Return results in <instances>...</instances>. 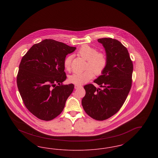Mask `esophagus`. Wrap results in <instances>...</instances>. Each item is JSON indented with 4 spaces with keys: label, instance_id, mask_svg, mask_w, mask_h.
<instances>
[{
    "label": "esophagus",
    "instance_id": "obj_1",
    "mask_svg": "<svg viewBox=\"0 0 158 158\" xmlns=\"http://www.w3.org/2000/svg\"><path fill=\"white\" fill-rule=\"evenodd\" d=\"M82 86H81V85H75V89H78V88H82Z\"/></svg>",
    "mask_w": 158,
    "mask_h": 158
}]
</instances>
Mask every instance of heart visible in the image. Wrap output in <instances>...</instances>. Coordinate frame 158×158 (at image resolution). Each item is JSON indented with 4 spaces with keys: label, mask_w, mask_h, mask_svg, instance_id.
<instances>
[{
    "label": "heart",
    "mask_w": 158,
    "mask_h": 158,
    "mask_svg": "<svg viewBox=\"0 0 158 158\" xmlns=\"http://www.w3.org/2000/svg\"><path fill=\"white\" fill-rule=\"evenodd\" d=\"M77 54L87 60L86 68L88 69L84 72H75L69 76V82L81 85L88 82L92 78L94 73L100 75L105 70L108 64V58L105 53L98 52V50L89 45H83L77 51ZM72 56H67L63 61L66 70H70Z\"/></svg>",
    "instance_id": "b5f03b06"
}]
</instances>
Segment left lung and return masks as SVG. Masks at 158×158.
Listing matches in <instances>:
<instances>
[{
	"label": "left lung",
	"instance_id": "1",
	"mask_svg": "<svg viewBox=\"0 0 158 158\" xmlns=\"http://www.w3.org/2000/svg\"><path fill=\"white\" fill-rule=\"evenodd\" d=\"M105 48L108 64L102 75L92 84L84 86L86 94L82 105L86 113L98 121L106 120L117 113L124 104L132 85L133 62L127 49L111 38L98 39Z\"/></svg>",
	"mask_w": 158,
	"mask_h": 158
}]
</instances>
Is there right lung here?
Masks as SVG:
<instances>
[{"label": "right lung", "mask_w": 158, "mask_h": 158, "mask_svg": "<svg viewBox=\"0 0 158 158\" xmlns=\"http://www.w3.org/2000/svg\"><path fill=\"white\" fill-rule=\"evenodd\" d=\"M76 47L52 39L32 45L23 56L16 82L23 102L38 118L52 120L64 108L74 85H63L66 79L63 61Z\"/></svg>", "instance_id": "add662e5"}]
</instances>
